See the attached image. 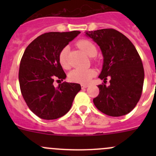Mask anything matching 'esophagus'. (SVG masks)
Returning <instances> with one entry per match:
<instances>
[{
  "label": "esophagus",
  "instance_id": "obj_1",
  "mask_svg": "<svg viewBox=\"0 0 156 156\" xmlns=\"http://www.w3.org/2000/svg\"><path fill=\"white\" fill-rule=\"evenodd\" d=\"M81 88H82V89H84V88L87 87L88 85H87V84H81Z\"/></svg>",
  "mask_w": 156,
  "mask_h": 156
}]
</instances>
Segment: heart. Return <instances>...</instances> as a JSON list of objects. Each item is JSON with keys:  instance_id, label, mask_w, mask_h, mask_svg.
Masks as SVG:
<instances>
[{"instance_id": "b5f03b06", "label": "heart", "mask_w": 156, "mask_h": 156, "mask_svg": "<svg viewBox=\"0 0 156 156\" xmlns=\"http://www.w3.org/2000/svg\"><path fill=\"white\" fill-rule=\"evenodd\" d=\"M77 45L81 50H82L87 56L93 57L97 53V50L95 45L87 39L80 40L77 43ZM69 47L66 46L61 49L58 56V59L61 66L63 69H68L69 67L68 60ZM95 75V72L92 69H75L69 73V79L72 82L79 84H87L90 81L91 78Z\"/></svg>"}]
</instances>
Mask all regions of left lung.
I'll return each mask as SVG.
<instances>
[{"label": "left lung", "instance_id": "8db88e82", "mask_svg": "<svg viewBox=\"0 0 156 156\" xmlns=\"http://www.w3.org/2000/svg\"><path fill=\"white\" fill-rule=\"evenodd\" d=\"M101 49L103 69L99 78L110 85H98L100 93L94 99L95 106L104 114L119 117L134 108L140 99L144 69L134 45L122 33L113 29L86 32Z\"/></svg>", "mask_w": 156, "mask_h": 156}]
</instances>
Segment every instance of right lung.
Segmentation results:
<instances>
[{
  "instance_id": "right-lung-1",
  "label": "right lung",
  "mask_w": 156,
  "mask_h": 156,
  "mask_svg": "<svg viewBox=\"0 0 156 156\" xmlns=\"http://www.w3.org/2000/svg\"><path fill=\"white\" fill-rule=\"evenodd\" d=\"M80 33H44L29 44L23 53L19 70L20 90L30 110L41 119L53 120L66 114L81 90L76 83L53 85L55 80L66 78L58 59L59 51Z\"/></svg>"
}]
</instances>
